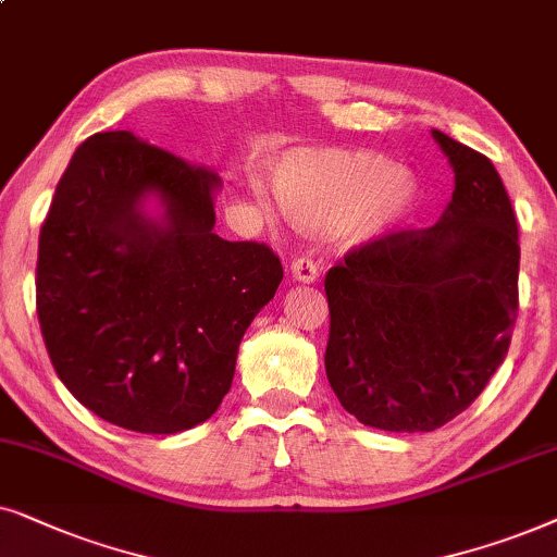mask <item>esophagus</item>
<instances>
[{
  "instance_id": "1",
  "label": "esophagus",
  "mask_w": 557,
  "mask_h": 557,
  "mask_svg": "<svg viewBox=\"0 0 557 557\" xmlns=\"http://www.w3.org/2000/svg\"><path fill=\"white\" fill-rule=\"evenodd\" d=\"M290 272H293V280H298V283L310 285L318 280V264L313 259H306V257H295L290 264Z\"/></svg>"
}]
</instances>
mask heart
Instances as JSON below:
<instances>
[{
  "label": "heart",
  "mask_w": 557,
  "mask_h": 557,
  "mask_svg": "<svg viewBox=\"0 0 557 557\" xmlns=\"http://www.w3.org/2000/svg\"><path fill=\"white\" fill-rule=\"evenodd\" d=\"M287 216L306 228H336L351 242L387 236L418 206L412 173L369 150L310 147L287 152L272 170ZM264 201L262 193H257Z\"/></svg>",
  "instance_id": "heart-1"
}]
</instances>
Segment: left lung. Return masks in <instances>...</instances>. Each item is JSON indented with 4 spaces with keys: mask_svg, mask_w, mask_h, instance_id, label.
<instances>
[{
    "mask_svg": "<svg viewBox=\"0 0 557 557\" xmlns=\"http://www.w3.org/2000/svg\"><path fill=\"white\" fill-rule=\"evenodd\" d=\"M456 173L438 224L367 242L325 274V374L346 412L430 433L476 399L509 351L520 234L492 160L433 129Z\"/></svg>",
    "mask_w": 557,
    "mask_h": 557,
    "instance_id": "8db88e82",
    "label": "left lung"
}]
</instances>
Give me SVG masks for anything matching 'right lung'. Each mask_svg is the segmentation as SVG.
<instances>
[{
  "label": "right lung",
  "instance_id": "1",
  "mask_svg": "<svg viewBox=\"0 0 557 557\" xmlns=\"http://www.w3.org/2000/svg\"><path fill=\"white\" fill-rule=\"evenodd\" d=\"M221 177L132 132L73 154L40 228L35 298L50 361L111 425L173 435L232 389L249 323L277 293L280 257L213 234ZM159 198L163 216L144 213Z\"/></svg>",
  "mask_w": 557,
  "mask_h": 557
}]
</instances>
